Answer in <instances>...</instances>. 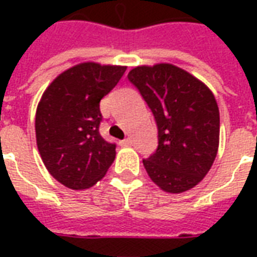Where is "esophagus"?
I'll use <instances>...</instances> for the list:
<instances>
[{"instance_id":"obj_1","label":"esophagus","mask_w":257,"mask_h":257,"mask_svg":"<svg viewBox=\"0 0 257 257\" xmlns=\"http://www.w3.org/2000/svg\"><path fill=\"white\" fill-rule=\"evenodd\" d=\"M131 145H132V140H131V138H126V139H123L122 142H121V146H125V147Z\"/></svg>"}]
</instances>
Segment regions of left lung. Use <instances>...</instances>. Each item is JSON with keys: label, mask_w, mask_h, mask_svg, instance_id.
I'll use <instances>...</instances> for the list:
<instances>
[{"label": "left lung", "mask_w": 257, "mask_h": 257, "mask_svg": "<svg viewBox=\"0 0 257 257\" xmlns=\"http://www.w3.org/2000/svg\"><path fill=\"white\" fill-rule=\"evenodd\" d=\"M128 79L156 118L158 147L143 160L150 179L164 191L193 189L209 172L219 149L220 117L212 90L169 63L138 66Z\"/></svg>", "instance_id": "1"}]
</instances>
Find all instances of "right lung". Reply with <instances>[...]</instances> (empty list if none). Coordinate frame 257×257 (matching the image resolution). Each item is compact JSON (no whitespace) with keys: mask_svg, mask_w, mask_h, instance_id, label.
I'll list each match as a JSON object with an SVG mask.
<instances>
[{"mask_svg":"<svg viewBox=\"0 0 257 257\" xmlns=\"http://www.w3.org/2000/svg\"><path fill=\"white\" fill-rule=\"evenodd\" d=\"M125 70L79 63L59 74L42 93L36 112L37 147L48 172L68 189H89L111 167L115 145L99 134V104Z\"/></svg>","mask_w":257,"mask_h":257,"instance_id":"1","label":"right lung"}]
</instances>
